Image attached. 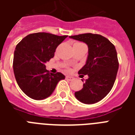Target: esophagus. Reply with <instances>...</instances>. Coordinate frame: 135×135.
Returning <instances> with one entry per match:
<instances>
[{"mask_svg":"<svg viewBox=\"0 0 135 135\" xmlns=\"http://www.w3.org/2000/svg\"><path fill=\"white\" fill-rule=\"evenodd\" d=\"M66 79L67 80H69V81H71V80H74V78L71 77V76H66Z\"/></svg>","mask_w":135,"mask_h":135,"instance_id":"esophagus-1","label":"esophagus"}]
</instances>
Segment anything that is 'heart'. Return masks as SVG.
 <instances>
[{"label": "heart", "mask_w": 135, "mask_h": 135, "mask_svg": "<svg viewBox=\"0 0 135 135\" xmlns=\"http://www.w3.org/2000/svg\"><path fill=\"white\" fill-rule=\"evenodd\" d=\"M80 44H83V43H76L74 44V45H80Z\"/></svg>", "instance_id": "b5f03b06"}]
</instances>
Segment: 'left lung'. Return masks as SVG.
<instances>
[{
  "mask_svg": "<svg viewBox=\"0 0 135 135\" xmlns=\"http://www.w3.org/2000/svg\"><path fill=\"white\" fill-rule=\"evenodd\" d=\"M69 37L88 46L86 64L78 71L80 77L88 75V78L75 97L84 104L98 102L109 94L115 83L119 66L115 46L99 34L88 33Z\"/></svg>",
  "mask_w": 135,
  "mask_h": 135,
  "instance_id": "obj_1",
  "label": "left lung"
}]
</instances>
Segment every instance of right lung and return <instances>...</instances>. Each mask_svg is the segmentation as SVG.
<instances>
[{
    "label": "right lung",
    "mask_w": 135,
    "mask_h": 135,
    "mask_svg": "<svg viewBox=\"0 0 135 135\" xmlns=\"http://www.w3.org/2000/svg\"><path fill=\"white\" fill-rule=\"evenodd\" d=\"M67 37L39 32L24 37L16 46L13 70L20 89L33 99L41 100L50 96L64 75L50 73L45 63L55 55L57 46Z\"/></svg>",
    "instance_id": "obj_1"
}]
</instances>
